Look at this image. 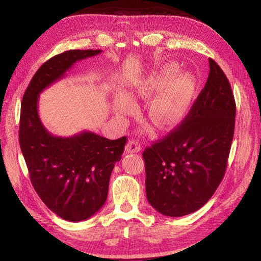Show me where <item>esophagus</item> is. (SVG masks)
I'll return each mask as SVG.
<instances>
[{"mask_svg": "<svg viewBox=\"0 0 261 261\" xmlns=\"http://www.w3.org/2000/svg\"><path fill=\"white\" fill-rule=\"evenodd\" d=\"M141 150V146L137 140H129L125 147V151L128 153H137Z\"/></svg>", "mask_w": 261, "mask_h": 261, "instance_id": "34e87169", "label": "esophagus"}]
</instances>
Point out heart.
Returning a JSON list of instances; mask_svg holds the SVG:
<instances>
[{"instance_id":"obj_1","label":"heart","mask_w":261,"mask_h":261,"mask_svg":"<svg viewBox=\"0 0 261 261\" xmlns=\"http://www.w3.org/2000/svg\"><path fill=\"white\" fill-rule=\"evenodd\" d=\"M177 72L178 66L175 63L163 65L158 72L134 86L125 96L117 97L114 103L115 113L128 114L133 110L134 100L149 98L160 91L146 108V121L155 129L174 127L187 113L196 92L195 77L188 72Z\"/></svg>"}]
</instances>
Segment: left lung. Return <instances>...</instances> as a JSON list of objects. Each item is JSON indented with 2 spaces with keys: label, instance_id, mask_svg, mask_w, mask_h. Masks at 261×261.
<instances>
[{
  "label": "left lung",
  "instance_id": "obj_1",
  "mask_svg": "<svg viewBox=\"0 0 261 261\" xmlns=\"http://www.w3.org/2000/svg\"><path fill=\"white\" fill-rule=\"evenodd\" d=\"M209 76L187 117L146 148V195L168 217L200 209L222 180L234 135L236 106L231 85L209 59Z\"/></svg>",
  "mask_w": 261,
  "mask_h": 261
}]
</instances>
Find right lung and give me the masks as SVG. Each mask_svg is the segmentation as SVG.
Instances as JSON below:
<instances>
[{
  "label": "right lung",
  "mask_w": 261,
  "mask_h": 261,
  "mask_svg": "<svg viewBox=\"0 0 261 261\" xmlns=\"http://www.w3.org/2000/svg\"><path fill=\"white\" fill-rule=\"evenodd\" d=\"M101 52L69 50L51 58L37 70L21 102L19 145L31 184L46 207L70 222L89 219L105 204L126 137L111 140L87 130L70 137L54 136L39 117V96L76 62Z\"/></svg>",
  "instance_id": "obj_1"
}]
</instances>
